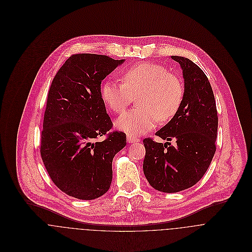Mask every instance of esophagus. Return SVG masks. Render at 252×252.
<instances>
[{
    "label": "esophagus",
    "mask_w": 252,
    "mask_h": 252,
    "mask_svg": "<svg viewBox=\"0 0 252 252\" xmlns=\"http://www.w3.org/2000/svg\"><path fill=\"white\" fill-rule=\"evenodd\" d=\"M127 141H128V143H130V144H135V143L140 142V139L137 138V137H135V136L128 135V136H127Z\"/></svg>",
    "instance_id": "1"
}]
</instances>
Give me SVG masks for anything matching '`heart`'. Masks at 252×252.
Returning <instances> with one entry per match:
<instances>
[{
  "instance_id": "1",
  "label": "heart",
  "mask_w": 252,
  "mask_h": 252,
  "mask_svg": "<svg viewBox=\"0 0 252 252\" xmlns=\"http://www.w3.org/2000/svg\"><path fill=\"white\" fill-rule=\"evenodd\" d=\"M123 83L107 80L101 97L110 110L120 113L139 96L143 108L129 110L118 117L115 125L129 135L153 129L158 121L167 122L179 112L184 98L180 78L159 64L140 63L122 72Z\"/></svg>"
}]
</instances>
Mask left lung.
Instances as JSON below:
<instances>
[{
	"label": "left lung",
	"mask_w": 252,
	"mask_h": 252,
	"mask_svg": "<svg viewBox=\"0 0 252 252\" xmlns=\"http://www.w3.org/2000/svg\"><path fill=\"white\" fill-rule=\"evenodd\" d=\"M171 58L181 66L184 98L176 116L155 135L177 144L144 140V176L153 188L166 193L192 187L204 177L216 153L218 127L216 99L205 72L188 58Z\"/></svg>",
	"instance_id": "8db88e82"
}]
</instances>
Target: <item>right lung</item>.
Returning a JSON list of instances; mask_svg holds the SVG:
<instances>
[{"label": "right lung", "instance_id": "obj_1", "mask_svg": "<svg viewBox=\"0 0 252 252\" xmlns=\"http://www.w3.org/2000/svg\"><path fill=\"white\" fill-rule=\"evenodd\" d=\"M122 60L107 55H72L55 74L47 95L40 156L53 183L79 200L104 195L112 180V159L126 134L112 122L101 97L102 80ZM105 136L104 141H97Z\"/></svg>", "mask_w": 252, "mask_h": 252}]
</instances>
